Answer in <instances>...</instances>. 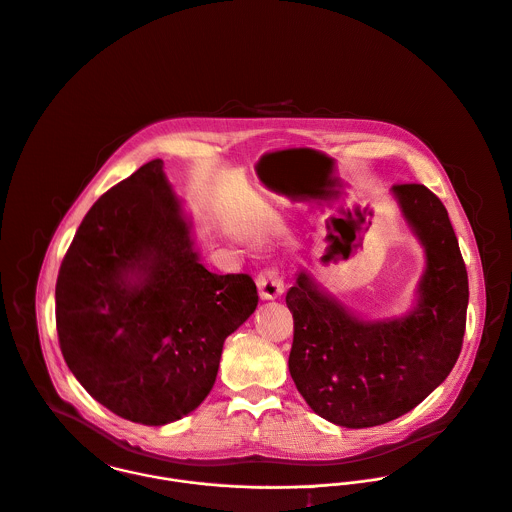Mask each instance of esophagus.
Masks as SVG:
<instances>
[{"label":"esophagus","mask_w":512,"mask_h":512,"mask_svg":"<svg viewBox=\"0 0 512 512\" xmlns=\"http://www.w3.org/2000/svg\"><path fill=\"white\" fill-rule=\"evenodd\" d=\"M257 289H259V297L269 301V299H277L283 291H285V283L279 275L277 269H265L257 275L255 279Z\"/></svg>","instance_id":"esophagus-1"}]
</instances>
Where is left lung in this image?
Masks as SVG:
<instances>
[{
  "label": "left lung",
  "instance_id": "obj_1",
  "mask_svg": "<svg viewBox=\"0 0 512 512\" xmlns=\"http://www.w3.org/2000/svg\"><path fill=\"white\" fill-rule=\"evenodd\" d=\"M393 195L427 255L407 315L361 319L307 271L285 297L295 321L289 373L319 417L347 429L415 409L449 377L465 337L469 277L445 205L419 183L393 185Z\"/></svg>",
  "mask_w": 512,
  "mask_h": 512
}]
</instances>
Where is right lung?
I'll use <instances>...</instances> for the list:
<instances>
[{
	"label": "right lung",
	"mask_w": 512,
	"mask_h": 512,
	"mask_svg": "<svg viewBox=\"0 0 512 512\" xmlns=\"http://www.w3.org/2000/svg\"><path fill=\"white\" fill-rule=\"evenodd\" d=\"M257 301L249 275L203 267L163 161L153 159L83 217L55 285L59 347L97 403L159 427L205 401L225 339Z\"/></svg>",
	"instance_id": "obj_1"
}]
</instances>
